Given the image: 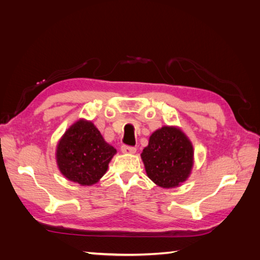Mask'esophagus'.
Returning <instances> with one entry per match:
<instances>
[{
  "label": "esophagus",
  "mask_w": 260,
  "mask_h": 260,
  "mask_svg": "<svg viewBox=\"0 0 260 260\" xmlns=\"http://www.w3.org/2000/svg\"><path fill=\"white\" fill-rule=\"evenodd\" d=\"M120 151L123 152L124 154H134L136 152V148L133 146H127V145H123L120 147Z\"/></svg>",
  "instance_id": "34e87169"
}]
</instances>
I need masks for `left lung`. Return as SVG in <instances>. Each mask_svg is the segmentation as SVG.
<instances>
[{"mask_svg":"<svg viewBox=\"0 0 260 260\" xmlns=\"http://www.w3.org/2000/svg\"><path fill=\"white\" fill-rule=\"evenodd\" d=\"M141 157L148 178L164 189L179 186L193 167V146L178 127L163 126L151 135Z\"/></svg>","mask_w":260,"mask_h":260,"instance_id":"obj_1","label":"left lung"}]
</instances>
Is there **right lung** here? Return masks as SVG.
I'll return each mask as SVG.
<instances>
[{"label":"right lung","mask_w":260,"mask_h":260,"mask_svg":"<svg viewBox=\"0 0 260 260\" xmlns=\"http://www.w3.org/2000/svg\"><path fill=\"white\" fill-rule=\"evenodd\" d=\"M116 150L91 121L80 119L66 131L57 146V164L66 179L92 185L106 173Z\"/></svg>","instance_id":"add662e5"}]
</instances>
